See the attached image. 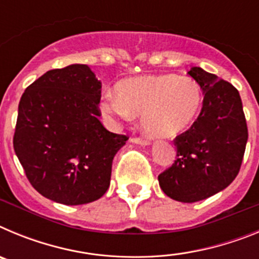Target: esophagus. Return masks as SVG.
Instances as JSON below:
<instances>
[{"instance_id": "esophagus-1", "label": "esophagus", "mask_w": 259, "mask_h": 259, "mask_svg": "<svg viewBox=\"0 0 259 259\" xmlns=\"http://www.w3.org/2000/svg\"><path fill=\"white\" fill-rule=\"evenodd\" d=\"M131 141L135 144H140V145H149L150 144L149 139H145V137H132Z\"/></svg>"}]
</instances>
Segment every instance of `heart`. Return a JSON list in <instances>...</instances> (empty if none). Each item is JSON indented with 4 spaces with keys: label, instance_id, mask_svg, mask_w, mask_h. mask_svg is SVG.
I'll list each match as a JSON object with an SVG mask.
<instances>
[{
    "label": "heart",
    "instance_id": "b5f03b06",
    "mask_svg": "<svg viewBox=\"0 0 259 259\" xmlns=\"http://www.w3.org/2000/svg\"><path fill=\"white\" fill-rule=\"evenodd\" d=\"M116 96L106 95L101 111L109 118L141 116V125L153 137H174L194 124L203 106L200 84L174 74L146 75L123 80Z\"/></svg>",
    "mask_w": 259,
    "mask_h": 259
}]
</instances>
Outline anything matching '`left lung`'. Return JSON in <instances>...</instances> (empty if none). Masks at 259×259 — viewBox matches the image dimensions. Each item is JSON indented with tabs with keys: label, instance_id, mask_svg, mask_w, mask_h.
I'll list each match as a JSON object with an SVG mask.
<instances>
[{
	"label": "left lung",
	"instance_id": "left-lung-1",
	"mask_svg": "<svg viewBox=\"0 0 259 259\" xmlns=\"http://www.w3.org/2000/svg\"><path fill=\"white\" fill-rule=\"evenodd\" d=\"M203 106L189 130L175 137L176 161L158 175L162 191L180 202H197L227 188L241 167L248 127L239 91L231 83L192 67Z\"/></svg>",
	"mask_w": 259,
	"mask_h": 259
}]
</instances>
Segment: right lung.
Listing matches in <instances>:
<instances>
[{"instance_id":"right-lung-1","label":"right lung","mask_w":259,"mask_h":259,"mask_svg":"<svg viewBox=\"0 0 259 259\" xmlns=\"http://www.w3.org/2000/svg\"><path fill=\"white\" fill-rule=\"evenodd\" d=\"M101 81L87 65L45 72L23 93L14 150L40 194L83 205L109 189L111 164L128 140L100 122Z\"/></svg>"}]
</instances>
